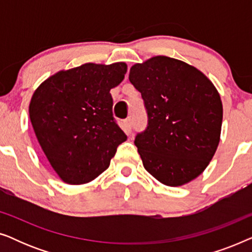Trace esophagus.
<instances>
[{"instance_id":"esophagus-1","label":"esophagus","mask_w":252,"mask_h":252,"mask_svg":"<svg viewBox=\"0 0 252 252\" xmlns=\"http://www.w3.org/2000/svg\"><path fill=\"white\" fill-rule=\"evenodd\" d=\"M124 125H125V132L127 134H129L132 132V118L128 117V118L125 119V122H124Z\"/></svg>"}]
</instances>
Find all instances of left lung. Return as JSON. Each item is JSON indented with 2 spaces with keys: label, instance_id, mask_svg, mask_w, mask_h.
<instances>
[{
  "label": "left lung",
  "instance_id": "obj_1",
  "mask_svg": "<svg viewBox=\"0 0 252 252\" xmlns=\"http://www.w3.org/2000/svg\"><path fill=\"white\" fill-rule=\"evenodd\" d=\"M148 126L135 137L143 166L161 184L178 187L197 178L218 148L222 103L215 86L185 62L155 56L130 67Z\"/></svg>",
  "mask_w": 252,
  "mask_h": 252
}]
</instances>
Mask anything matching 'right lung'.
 I'll use <instances>...</instances> for the list:
<instances>
[{"label": "right lung", "instance_id": "1", "mask_svg": "<svg viewBox=\"0 0 252 252\" xmlns=\"http://www.w3.org/2000/svg\"><path fill=\"white\" fill-rule=\"evenodd\" d=\"M126 71L123 62L87 63L57 72L34 92L31 123L50 165L66 184L82 185L97 178L126 141L113 118L110 94Z\"/></svg>", "mask_w": 252, "mask_h": 252}]
</instances>
